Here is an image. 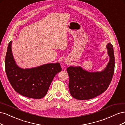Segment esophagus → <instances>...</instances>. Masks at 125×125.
Masks as SVG:
<instances>
[{"label":"esophagus","mask_w":125,"mask_h":125,"mask_svg":"<svg viewBox=\"0 0 125 125\" xmlns=\"http://www.w3.org/2000/svg\"><path fill=\"white\" fill-rule=\"evenodd\" d=\"M65 63H67V62H65Z\"/></svg>","instance_id":"esophagus-1"}]
</instances>
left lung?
<instances>
[{
	"instance_id": "left-lung-1",
	"label": "left lung",
	"mask_w": 125,
	"mask_h": 125,
	"mask_svg": "<svg viewBox=\"0 0 125 125\" xmlns=\"http://www.w3.org/2000/svg\"><path fill=\"white\" fill-rule=\"evenodd\" d=\"M106 47L110 60L104 70L89 73L80 67L67 68L69 77V88L73 97L79 100L91 99L103 93L108 88L114 73L115 57L111 43H108Z\"/></svg>"
}]
</instances>
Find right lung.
<instances>
[{
	"mask_svg": "<svg viewBox=\"0 0 125 125\" xmlns=\"http://www.w3.org/2000/svg\"><path fill=\"white\" fill-rule=\"evenodd\" d=\"M10 42L5 58V71L10 84L17 92L29 98L40 99L46 95L55 75L62 70L60 64L48 63L23 69L16 65Z\"/></svg>",
	"mask_w": 125,
	"mask_h": 125,
	"instance_id": "1",
	"label": "right lung"
}]
</instances>
